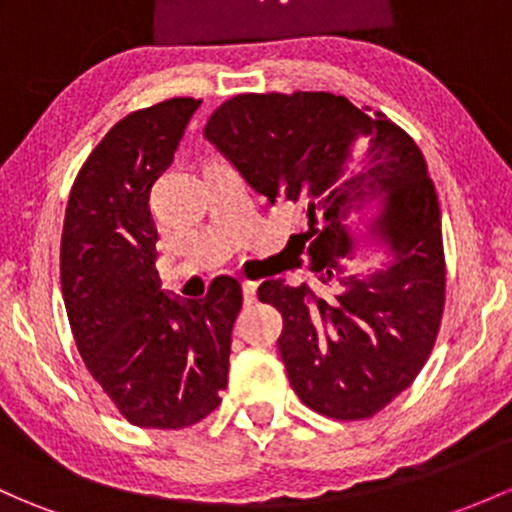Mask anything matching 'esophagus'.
<instances>
[{
  "label": "esophagus",
  "mask_w": 512,
  "mask_h": 512,
  "mask_svg": "<svg viewBox=\"0 0 512 512\" xmlns=\"http://www.w3.org/2000/svg\"><path fill=\"white\" fill-rule=\"evenodd\" d=\"M242 297H245V304H255V301H257V284L255 282L242 284Z\"/></svg>",
  "instance_id": "obj_1"
}]
</instances>
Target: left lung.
Listing matches in <instances>:
<instances>
[{"instance_id": "8db88e82", "label": "left lung", "mask_w": 512, "mask_h": 512, "mask_svg": "<svg viewBox=\"0 0 512 512\" xmlns=\"http://www.w3.org/2000/svg\"><path fill=\"white\" fill-rule=\"evenodd\" d=\"M203 134L304 220L287 250L306 260L309 282L267 279L257 292L282 314L277 346L294 392L331 419L378 414L414 383L444 316L441 211L419 147L383 112L301 90L233 95ZM365 205L386 206L371 234L391 252L370 275L354 267L350 235Z\"/></svg>"}]
</instances>
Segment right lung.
<instances>
[{
    "mask_svg": "<svg viewBox=\"0 0 512 512\" xmlns=\"http://www.w3.org/2000/svg\"><path fill=\"white\" fill-rule=\"evenodd\" d=\"M201 100L171 98L122 117L75 176L61 235V289L75 346L134 427L184 429L223 400L238 279L198 301L169 299L157 272L152 186L174 161Z\"/></svg>",
    "mask_w": 512,
    "mask_h": 512,
    "instance_id": "add662e5",
    "label": "right lung"
}]
</instances>
